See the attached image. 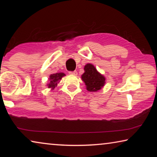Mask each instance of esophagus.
Segmentation results:
<instances>
[{"label": "esophagus", "instance_id": "obj_1", "mask_svg": "<svg viewBox=\"0 0 157 157\" xmlns=\"http://www.w3.org/2000/svg\"><path fill=\"white\" fill-rule=\"evenodd\" d=\"M69 74H71V75H78V72H77L76 71H70V72H69Z\"/></svg>", "mask_w": 157, "mask_h": 157}]
</instances>
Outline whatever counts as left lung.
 Wrapping results in <instances>:
<instances>
[{
  "label": "left lung",
  "instance_id": "8db88e82",
  "mask_svg": "<svg viewBox=\"0 0 157 157\" xmlns=\"http://www.w3.org/2000/svg\"><path fill=\"white\" fill-rule=\"evenodd\" d=\"M82 79L86 84V89L91 92L98 91L105 83V77L98 73L91 63H87L84 66V73L82 75Z\"/></svg>",
  "mask_w": 157,
  "mask_h": 157
}]
</instances>
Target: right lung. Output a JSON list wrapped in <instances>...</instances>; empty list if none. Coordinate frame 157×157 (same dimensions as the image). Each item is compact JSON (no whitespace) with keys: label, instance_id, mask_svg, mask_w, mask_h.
<instances>
[{"label":"right lung","instance_id":"right-lung-1","mask_svg":"<svg viewBox=\"0 0 157 157\" xmlns=\"http://www.w3.org/2000/svg\"><path fill=\"white\" fill-rule=\"evenodd\" d=\"M65 74L63 73H58L55 74H52L50 76V83L48 84V88H55V86H57V82L59 81L63 76H64Z\"/></svg>","mask_w":157,"mask_h":157}]
</instances>
